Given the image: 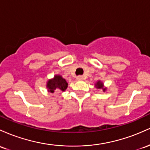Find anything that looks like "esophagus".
<instances>
[{
    "instance_id": "1",
    "label": "esophagus",
    "mask_w": 150,
    "mask_h": 150,
    "mask_svg": "<svg viewBox=\"0 0 150 150\" xmlns=\"http://www.w3.org/2000/svg\"><path fill=\"white\" fill-rule=\"evenodd\" d=\"M76 79L78 81H83V76H79L76 77Z\"/></svg>"
}]
</instances>
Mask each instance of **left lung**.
<instances>
[{
	"label": "left lung",
	"mask_w": 150,
	"mask_h": 150,
	"mask_svg": "<svg viewBox=\"0 0 150 150\" xmlns=\"http://www.w3.org/2000/svg\"><path fill=\"white\" fill-rule=\"evenodd\" d=\"M95 87L96 88H98V89H102L103 91L105 92V91L107 90V88L106 87H105V86H104V84L103 82L101 81L100 80H98L96 83H95Z\"/></svg>",
	"instance_id": "left-lung-1"
}]
</instances>
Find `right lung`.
<instances>
[{"mask_svg": "<svg viewBox=\"0 0 150 150\" xmlns=\"http://www.w3.org/2000/svg\"><path fill=\"white\" fill-rule=\"evenodd\" d=\"M46 87L49 93H54L55 91L64 92L68 87V83L61 75L56 74L47 81Z\"/></svg>", "mask_w": 150, "mask_h": 150, "instance_id": "1", "label": "right lung"}]
</instances>
